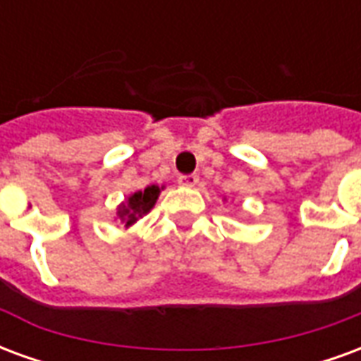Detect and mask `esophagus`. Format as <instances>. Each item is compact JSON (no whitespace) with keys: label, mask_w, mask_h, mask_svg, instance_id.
I'll list each match as a JSON object with an SVG mask.
<instances>
[{"label":"esophagus","mask_w":361,"mask_h":361,"mask_svg":"<svg viewBox=\"0 0 361 361\" xmlns=\"http://www.w3.org/2000/svg\"><path fill=\"white\" fill-rule=\"evenodd\" d=\"M178 183L183 185V188H195L197 183H199V176L197 173H185V176L178 178Z\"/></svg>","instance_id":"obj_1"}]
</instances>
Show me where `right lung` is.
Wrapping results in <instances>:
<instances>
[{"label": "right lung", "mask_w": 361, "mask_h": 361, "mask_svg": "<svg viewBox=\"0 0 361 361\" xmlns=\"http://www.w3.org/2000/svg\"><path fill=\"white\" fill-rule=\"evenodd\" d=\"M158 193H160V189L157 185H150L145 191H137L133 195L129 197V201L127 204H121V209H119V216L126 220V226L129 224H133L135 220L142 216V214H147V212L154 207L158 199Z\"/></svg>", "instance_id": "right-lung-1"}]
</instances>
